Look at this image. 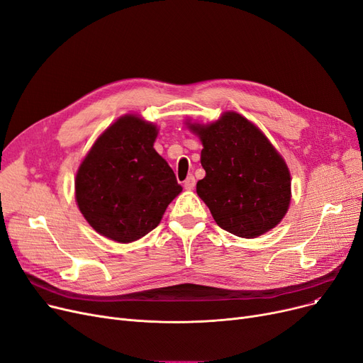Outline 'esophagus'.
Masks as SVG:
<instances>
[{"instance_id": "esophagus-1", "label": "esophagus", "mask_w": 363, "mask_h": 363, "mask_svg": "<svg viewBox=\"0 0 363 363\" xmlns=\"http://www.w3.org/2000/svg\"><path fill=\"white\" fill-rule=\"evenodd\" d=\"M194 185H196V178H194V177H188V178L184 181L185 190H193Z\"/></svg>"}]
</instances>
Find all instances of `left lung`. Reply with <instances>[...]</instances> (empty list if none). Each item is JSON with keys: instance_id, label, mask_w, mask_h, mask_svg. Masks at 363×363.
Returning <instances> with one entry per match:
<instances>
[{"instance_id": "left-lung-1", "label": "left lung", "mask_w": 363, "mask_h": 363, "mask_svg": "<svg viewBox=\"0 0 363 363\" xmlns=\"http://www.w3.org/2000/svg\"><path fill=\"white\" fill-rule=\"evenodd\" d=\"M190 129L201 139L200 162L206 170L197 194L216 224L245 239L274 228L289 208L291 175L270 140L238 113Z\"/></svg>"}]
</instances>
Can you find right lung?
<instances>
[{
    "label": "right lung",
    "instance_id": "right-lung-1",
    "mask_svg": "<svg viewBox=\"0 0 363 363\" xmlns=\"http://www.w3.org/2000/svg\"><path fill=\"white\" fill-rule=\"evenodd\" d=\"M157 128L124 116L98 138L75 178V199L87 223L105 238L129 243L162 220L182 186L154 150Z\"/></svg>",
    "mask_w": 363,
    "mask_h": 363
}]
</instances>
